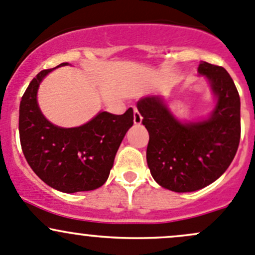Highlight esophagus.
I'll use <instances>...</instances> for the list:
<instances>
[{"instance_id": "obj_1", "label": "esophagus", "mask_w": 255, "mask_h": 255, "mask_svg": "<svg viewBox=\"0 0 255 255\" xmlns=\"http://www.w3.org/2000/svg\"><path fill=\"white\" fill-rule=\"evenodd\" d=\"M142 116H140V113L138 112L137 109H134V112H133V122H134V125H140L142 123Z\"/></svg>"}]
</instances>
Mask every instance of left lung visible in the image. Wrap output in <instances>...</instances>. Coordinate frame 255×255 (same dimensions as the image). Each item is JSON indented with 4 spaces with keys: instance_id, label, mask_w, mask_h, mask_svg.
Returning <instances> with one entry per match:
<instances>
[{
    "instance_id": "left-lung-1",
    "label": "left lung",
    "mask_w": 255,
    "mask_h": 255,
    "mask_svg": "<svg viewBox=\"0 0 255 255\" xmlns=\"http://www.w3.org/2000/svg\"><path fill=\"white\" fill-rule=\"evenodd\" d=\"M197 71L216 100L207 118L182 122L161 95L137 102L149 133L146 163L151 176L175 192L196 191L216 181L232 163L241 139V100L230 74L206 61Z\"/></svg>"
}]
</instances>
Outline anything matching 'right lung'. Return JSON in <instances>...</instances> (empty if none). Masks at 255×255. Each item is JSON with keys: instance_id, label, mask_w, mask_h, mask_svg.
Wrapping results in <instances>:
<instances>
[{"instance_id": "right-lung-1", "label": "right lung", "mask_w": 255, "mask_h": 255, "mask_svg": "<svg viewBox=\"0 0 255 255\" xmlns=\"http://www.w3.org/2000/svg\"><path fill=\"white\" fill-rule=\"evenodd\" d=\"M65 65L69 64L59 66ZM54 69L40 71L20 101L23 154L32 170L58 191L73 194L99 189L109 179L116 153L133 126V110L128 109L123 115L99 112L79 127L53 125L40 111L37 94L40 82Z\"/></svg>"}]
</instances>
